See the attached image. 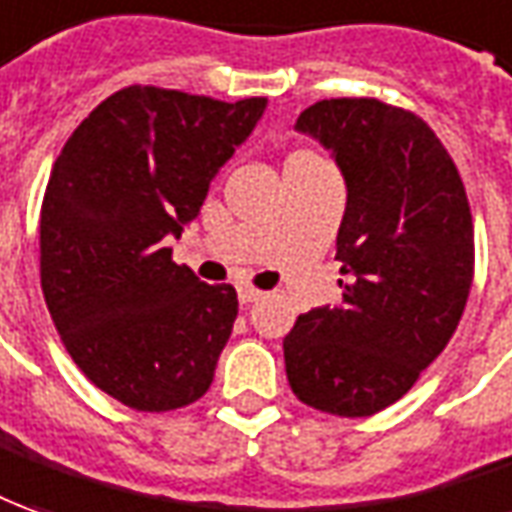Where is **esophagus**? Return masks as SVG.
Instances as JSON below:
<instances>
[{
    "mask_svg": "<svg viewBox=\"0 0 512 512\" xmlns=\"http://www.w3.org/2000/svg\"><path fill=\"white\" fill-rule=\"evenodd\" d=\"M262 298H264L262 290H253V287H239V303H242V306L262 301Z\"/></svg>",
    "mask_w": 512,
    "mask_h": 512,
    "instance_id": "esophagus-1",
    "label": "esophagus"
}]
</instances>
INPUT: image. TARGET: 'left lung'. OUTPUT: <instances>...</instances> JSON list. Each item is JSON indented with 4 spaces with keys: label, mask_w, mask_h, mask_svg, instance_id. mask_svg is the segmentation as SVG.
Returning a JSON list of instances; mask_svg holds the SVG:
<instances>
[{
    "label": "left lung",
    "mask_w": 512,
    "mask_h": 512,
    "mask_svg": "<svg viewBox=\"0 0 512 512\" xmlns=\"http://www.w3.org/2000/svg\"><path fill=\"white\" fill-rule=\"evenodd\" d=\"M298 130L334 153L348 186L337 262L343 306L284 337L303 404L365 418L396 404L449 345L474 281V220L435 130L376 97L309 105Z\"/></svg>",
    "instance_id": "8db88e82"
}]
</instances>
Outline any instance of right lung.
Listing matches in <instances>:
<instances>
[{"mask_svg":"<svg viewBox=\"0 0 512 512\" xmlns=\"http://www.w3.org/2000/svg\"><path fill=\"white\" fill-rule=\"evenodd\" d=\"M264 105L128 86L74 128L52 167L38 225L44 301L74 365L130 410H181L211 387L236 290L172 262L167 236L195 220Z\"/></svg>","mask_w":512,"mask_h":512,"instance_id":"add662e5","label":"right lung"}]
</instances>
